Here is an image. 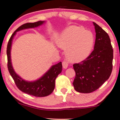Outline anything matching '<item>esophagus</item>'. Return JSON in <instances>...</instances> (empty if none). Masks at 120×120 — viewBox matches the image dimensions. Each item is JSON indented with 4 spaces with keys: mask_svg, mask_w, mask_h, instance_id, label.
<instances>
[{
    "mask_svg": "<svg viewBox=\"0 0 120 120\" xmlns=\"http://www.w3.org/2000/svg\"><path fill=\"white\" fill-rule=\"evenodd\" d=\"M62 66H63V68L64 69H66L68 67V63L66 61H63L62 62Z\"/></svg>",
    "mask_w": 120,
    "mask_h": 120,
    "instance_id": "esophagus-1",
    "label": "esophagus"
}]
</instances>
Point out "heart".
Masks as SVG:
<instances>
[{
  "label": "heart",
  "mask_w": 120,
  "mask_h": 120,
  "mask_svg": "<svg viewBox=\"0 0 120 120\" xmlns=\"http://www.w3.org/2000/svg\"><path fill=\"white\" fill-rule=\"evenodd\" d=\"M57 45L65 50L69 62H80L89 56L94 44V37L90 31L82 26H72L66 28L57 38Z\"/></svg>",
  "instance_id": "b5f03b06"
}]
</instances>
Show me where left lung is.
I'll use <instances>...</instances> for the list:
<instances>
[{
  "label": "left lung",
  "instance_id": "obj_1",
  "mask_svg": "<svg viewBox=\"0 0 120 120\" xmlns=\"http://www.w3.org/2000/svg\"><path fill=\"white\" fill-rule=\"evenodd\" d=\"M96 32L94 50L79 63L73 65L76 76L73 82L76 91L83 94L97 90L110 77L112 70L113 49L108 34L93 22Z\"/></svg>",
  "mask_w": 120,
  "mask_h": 120
}]
</instances>
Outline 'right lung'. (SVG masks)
<instances>
[{
	"mask_svg": "<svg viewBox=\"0 0 120 120\" xmlns=\"http://www.w3.org/2000/svg\"><path fill=\"white\" fill-rule=\"evenodd\" d=\"M45 23V21H38L34 23H28L23 24L13 33L7 45L8 68L10 76L12 77L15 83L20 91L35 97H45L52 93L55 87L56 78L62 71V62H60L57 64L52 66L39 79L33 81H26L16 73L13 67L11 60V45L13 40L17 32L26 29L34 28L42 26Z\"/></svg>",
	"mask_w": 120,
	"mask_h": 120,
	"instance_id": "1",
	"label": "right lung"
}]
</instances>
